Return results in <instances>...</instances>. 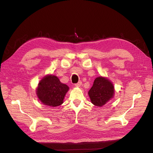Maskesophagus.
Here are the masks:
<instances>
[{"label":"esophagus","mask_w":153,"mask_h":153,"mask_svg":"<svg viewBox=\"0 0 153 153\" xmlns=\"http://www.w3.org/2000/svg\"><path fill=\"white\" fill-rule=\"evenodd\" d=\"M81 85H82V82H81V81L77 83V84H74V85H75L76 87H79Z\"/></svg>","instance_id":"esophagus-1"}]
</instances>
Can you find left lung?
I'll list each match as a JSON object with an SVG mask.
<instances>
[{
  "mask_svg": "<svg viewBox=\"0 0 153 153\" xmlns=\"http://www.w3.org/2000/svg\"><path fill=\"white\" fill-rule=\"evenodd\" d=\"M115 88L113 83L105 77H98L88 92L91 103L97 107H102L113 99Z\"/></svg>",
  "mask_w": 153,
  "mask_h": 153,
  "instance_id": "obj_1",
  "label": "left lung"
}]
</instances>
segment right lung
<instances>
[{"label":"right lung","instance_id":"1","mask_svg":"<svg viewBox=\"0 0 153 153\" xmlns=\"http://www.w3.org/2000/svg\"><path fill=\"white\" fill-rule=\"evenodd\" d=\"M69 89V87L61 83L57 76L48 74L38 83L36 94L39 100L44 105L56 107L63 103L64 97Z\"/></svg>","mask_w":153,"mask_h":153}]
</instances>
